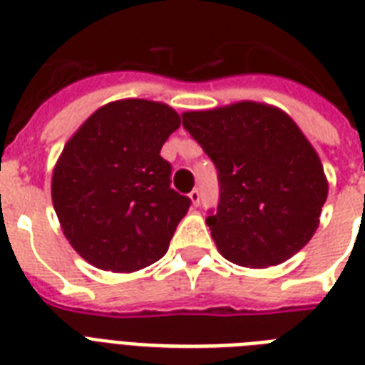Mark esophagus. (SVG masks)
<instances>
[{
	"instance_id": "obj_1",
	"label": "esophagus",
	"mask_w": 365,
	"mask_h": 365,
	"mask_svg": "<svg viewBox=\"0 0 365 365\" xmlns=\"http://www.w3.org/2000/svg\"><path fill=\"white\" fill-rule=\"evenodd\" d=\"M189 199H191V202H193V206H199V205H200V193H199V189H193V191L189 193Z\"/></svg>"
}]
</instances>
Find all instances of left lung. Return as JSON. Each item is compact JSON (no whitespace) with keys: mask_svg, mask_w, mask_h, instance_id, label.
Segmentation results:
<instances>
[{"mask_svg":"<svg viewBox=\"0 0 365 365\" xmlns=\"http://www.w3.org/2000/svg\"><path fill=\"white\" fill-rule=\"evenodd\" d=\"M182 119L216 165L220 202L206 223L223 257L261 269L297 254L328 199L322 163L299 126L257 102L187 111Z\"/></svg>","mask_w":365,"mask_h":365,"instance_id":"8db88e82","label":"left lung"}]
</instances>
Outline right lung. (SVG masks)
Returning a JSON list of instances; mask_svg holds the SVG:
<instances>
[{
  "instance_id": "obj_1",
  "label": "right lung",
  "mask_w": 365,
  "mask_h": 365,
  "mask_svg": "<svg viewBox=\"0 0 365 365\" xmlns=\"http://www.w3.org/2000/svg\"><path fill=\"white\" fill-rule=\"evenodd\" d=\"M180 126L166 104L102 106L68 140L53 172V205L66 239L98 269L132 272L168 250L191 199L170 187L160 148Z\"/></svg>"
}]
</instances>
